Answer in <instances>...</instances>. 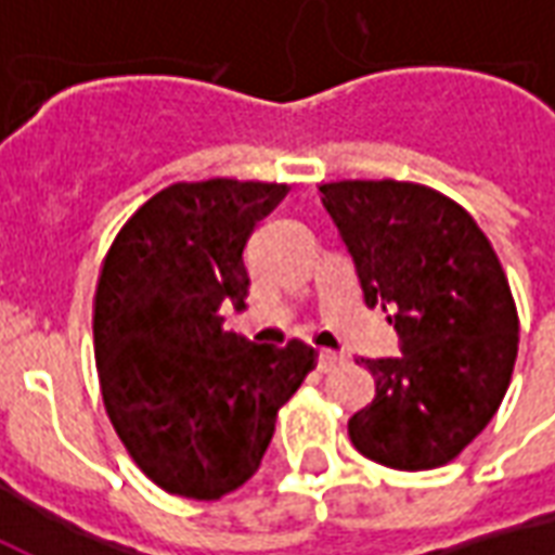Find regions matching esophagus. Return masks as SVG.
<instances>
[{"label":"esophagus","instance_id":"34e87169","mask_svg":"<svg viewBox=\"0 0 555 555\" xmlns=\"http://www.w3.org/2000/svg\"><path fill=\"white\" fill-rule=\"evenodd\" d=\"M341 362H345V353H338V350H321L318 353V369L324 374L336 372Z\"/></svg>","mask_w":555,"mask_h":555}]
</instances>
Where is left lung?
Instances as JSON below:
<instances>
[{"label":"left lung","mask_w":555,"mask_h":555,"mask_svg":"<svg viewBox=\"0 0 555 555\" xmlns=\"http://www.w3.org/2000/svg\"><path fill=\"white\" fill-rule=\"evenodd\" d=\"M321 202L365 302L396 312L401 348L362 360L377 389L350 416V442L392 469L449 464L512 384L520 321L500 258L464 207L422 183H324Z\"/></svg>","instance_id":"8db88e82"}]
</instances>
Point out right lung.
I'll return each instance as SVG.
<instances>
[{
	"label": "right lung",
	"mask_w": 555,
	"mask_h": 555,
	"mask_svg": "<svg viewBox=\"0 0 555 555\" xmlns=\"http://www.w3.org/2000/svg\"><path fill=\"white\" fill-rule=\"evenodd\" d=\"M285 183L210 178L151 195L115 234L94 294V360L106 413L154 485L219 500L261 466L279 408L314 350L258 348L222 330L246 309L243 246Z\"/></svg>",
	"instance_id": "obj_1"
}]
</instances>
